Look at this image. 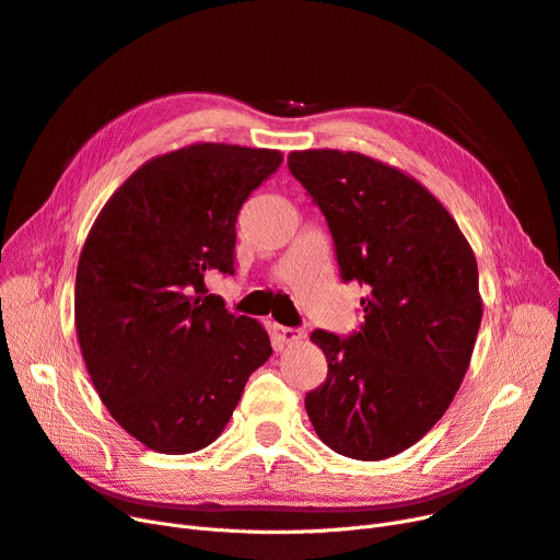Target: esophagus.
Instances as JSON below:
<instances>
[{"instance_id":"esophagus-1","label":"esophagus","mask_w":560,"mask_h":560,"mask_svg":"<svg viewBox=\"0 0 560 560\" xmlns=\"http://www.w3.org/2000/svg\"><path fill=\"white\" fill-rule=\"evenodd\" d=\"M275 336L281 340V342H295L302 338V331L300 329H292V327H283V325H275Z\"/></svg>"}]
</instances>
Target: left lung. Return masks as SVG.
I'll return each instance as SVG.
<instances>
[{
	"mask_svg": "<svg viewBox=\"0 0 560 560\" xmlns=\"http://www.w3.org/2000/svg\"><path fill=\"white\" fill-rule=\"evenodd\" d=\"M288 167L327 218L363 325L315 329L329 372L306 395L322 443L357 460L390 458L445 416L472 359L483 304L472 247L422 184L357 152H290Z\"/></svg>",
	"mask_w": 560,
	"mask_h": 560,
	"instance_id": "obj_1",
	"label": "left lung"
}]
</instances>
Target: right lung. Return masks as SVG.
<instances>
[{
    "mask_svg": "<svg viewBox=\"0 0 560 560\" xmlns=\"http://www.w3.org/2000/svg\"><path fill=\"white\" fill-rule=\"evenodd\" d=\"M283 154L199 142L147 161L113 192L79 256L74 322L93 386L127 433L161 454L209 447L268 331L206 295L233 275L235 220Z\"/></svg>",
    "mask_w": 560,
    "mask_h": 560,
    "instance_id": "add662e5",
    "label": "right lung"
}]
</instances>
